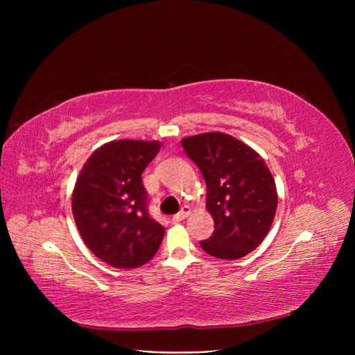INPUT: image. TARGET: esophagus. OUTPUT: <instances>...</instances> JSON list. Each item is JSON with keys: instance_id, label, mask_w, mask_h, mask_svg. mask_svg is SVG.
<instances>
[{"instance_id": "esophagus-1", "label": "esophagus", "mask_w": 355, "mask_h": 355, "mask_svg": "<svg viewBox=\"0 0 355 355\" xmlns=\"http://www.w3.org/2000/svg\"><path fill=\"white\" fill-rule=\"evenodd\" d=\"M190 214V207H187V206H184L174 217H173V221L174 223H178V221H181V220H184L185 217H187Z\"/></svg>"}]
</instances>
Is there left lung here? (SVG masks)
<instances>
[{"instance_id": "8db88e82", "label": "left lung", "mask_w": 355, "mask_h": 355, "mask_svg": "<svg viewBox=\"0 0 355 355\" xmlns=\"http://www.w3.org/2000/svg\"><path fill=\"white\" fill-rule=\"evenodd\" d=\"M206 180V207L214 232L202 250L218 259L234 260L253 252L275 218L276 184L265 159L232 135L207 132L181 141Z\"/></svg>"}]
</instances>
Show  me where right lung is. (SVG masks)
Returning <instances> with one entry per match:
<instances>
[{
	"label": "right lung",
	"mask_w": 355,
	"mask_h": 355,
	"mask_svg": "<svg viewBox=\"0 0 355 355\" xmlns=\"http://www.w3.org/2000/svg\"><path fill=\"white\" fill-rule=\"evenodd\" d=\"M158 141H112L87 158L74 184L71 210L86 246L105 263L134 269L151 260L165 229L148 213L142 173Z\"/></svg>",
	"instance_id": "right-lung-1"
}]
</instances>
